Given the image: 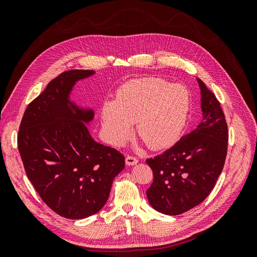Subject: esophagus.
Here are the masks:
<instances>
[{"instance_id":"obj_1","label":"esophagus","mask_w":257,"mask_h":257,"mask_svg":"<svg viewBox=\"0 0 257 257\" xmlns=\"http://www.w3.org/2000/svg\"><path fill=\"white\" fill-rule=\"evenodd\" d=\"M125 162H126L127 165L132 166V165L137 164V163H138V159L135 158V157H133V155H127V157L125 158Z\"/></svg>"}]
</instances>
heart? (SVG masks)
Returning <instances> with one entry per match:
<instances>
[{"label":"heart","instance_id":"1","mask_svg":"<svg viewBox=\"0 0 257 257\" xmlns=\"http://www.w3.org/2000/svg\"><path fill=\"white\" fill-rule=\"evenodd\" d=\"M190 105V93L182 85L161 78L130 81L116 92L115 102L102 108L104 134L111 144L123 145L136 123L137 135L148 148L163 149L181 135Z\"/></svg>","mask_w":257,"mask_h":257}]
</instances>
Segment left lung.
I'll return each mask as SVG.
<instances>
[{
    "instance_id": "1",
    "label": "left lung",
    "mask_w": 257,
    "mask_h": 257,
    "mask_svg": "<svg viewBox=\"0 0 257 257\" xmlns=\"http://www.w3.org/2000/svg\"><path fill=\"white\" fill-rule=\"evenodd\" d=\"M197 80L203 120L174 146L146 160L153 173L148 200L155 210L168 215L186 212L206 199L227 154L228 127L221 104L205 83Z\"/></svg>"
}]
</instances>
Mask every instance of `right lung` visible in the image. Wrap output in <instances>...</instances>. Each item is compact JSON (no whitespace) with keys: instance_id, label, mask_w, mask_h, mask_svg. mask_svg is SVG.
<instances>
[{"instance_id":"add662e5","label":"right lung","mask_w":257,"mask_h":257,"mask_svg":"<svg viewBox=\"0 0 257 257\" xmlns=\"http://www.w3.org/2000/svg\"><path fill=\"white\" fill-rule=\"evenodd\" d=\"M94 74L72 69L52 79L31 102L18 132V150L26 174L44 203L66 219L98 212L109 196L115 176L125 167L124 155L96 143L82 110L68 95L77 80Z\"/></svg>"}]
</instances>
